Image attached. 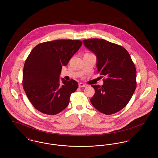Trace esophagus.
<instances>
[{"mask_svg": "<svg viewBox=\"0 0 158 158\" xmlns=\"http://www.w3.org/2000/svg\"><path fill=\"white\" fill-rule=\"evenodd\" d=\"M78 86H79L80 88H86V87H87V85L86 84L83 83H80Z\"/></svg>", "mask_w": 158, "mask_h": 158, "instance_id": "obj_1", "label": "esophagus"}]
</instances>
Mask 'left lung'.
Here are the masks:
<instances>
[{
	"label": "left lung",
	"instance_id": "left-lung-1",
	"mask_svg": "<svg viewBox=\"0 0 158 158\" xmlns=\"http://www.w3.org/2000/svg\"><path fill=\"white\" fill-rule=\"evenodd\" d=\"M83 43L96 55L97 72L106 77L102 86L92 85L95 94L90 102L100 113H117L128 103L136 88L135 64L128 51L120 45L95 38Z\"/></svg>",
	"mask_w": 158,
	"mask_h": 158
}]
</instances>
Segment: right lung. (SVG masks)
I'll use <instances>...</instances> for the list:
<instances>
[{
    "mask_svg": "<svg viewBox=\"0 0 158 158\" xmlns=\"http://www.w3.org/2000/svg\"><path fill=\"white\" fill-rule=\"evenodd\" d=\"M82 45L79 40H58L39 44L27 57L23 70V88L32 105L39 111L55 115L69 103L70 94L78 87L74 80H60L66 66Z\"/></svg>",
    "mask_w": 158,
    "mask_h": 158,
    "instance_id": "1",
    "label": "right lung"
}]
</instances>
